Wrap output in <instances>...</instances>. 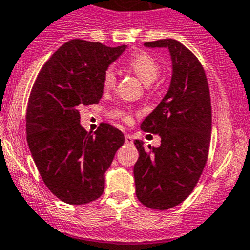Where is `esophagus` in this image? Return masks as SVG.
Returning a JSON list of instances; mask_svg holds the SVG:
<instances>
[{"label":"esophagus","mask_w":250,"mask_h":250,"mask_svg":"<svg viewBox=\"0 0 250 250\" xmlns=\"http://www.w3.org/2000/svg\"><path fill=\"white\" fill-rule=\"evenodd\" d=\"M125 144H133V137L130 136V134H125Z\"/></svg>","instance_id":"obj_1"}]
</instances>
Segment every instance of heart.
<instances>
[{
	"instance_id": "1",
	"label": "heart",
	"mask_w": 250,
	"mask_h": 250,
	"mask_svg": "<svg viewBox=\"0 0 250 250\" xmlns=\"http://www.w3.org/2000/svg\"><path fill=\"white\" fill-rule=\"evenodd\" d=\"M127 65L146 85H150L160 74V65L155 58L148 53H136L127 60ZM102 83L106 90H111L116 83V74L113 69H107L104 74Z\"/></svg>"
}]
</instances>
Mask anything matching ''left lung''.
<instances>
[{
    "instance_id": "left-lung-1",
    "label": "left lung",
    "mask_w": 250,
    "mask_h": 250,
    "mask_svg": "<svg viewBox=\"0 0 250 250\" xmlns=\"http://www.w3.org/2000/svg\"><path fill=\"white\" fill-rule=\"evenodd\" d=\"M144 46L167 49L171 58L169 90L141 125L144 132L159 134L160 146L134 142L139 151L133 169L137 197L162 211L181 204L204 171L211 142V99L204 67L180 42L160 39Z\"/></svg>"
}]
</instances>
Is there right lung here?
<instances>
[{
  "mask_svg": "<svg viewBox=\"0 0 250 250\" xmlns=\"http://www.w3.org/2000/svg\"><path fill=\"white\" fill-rule=\"evenodd\" d=\"M127 45L72 39L45 62L27 107V142L46 188L70 205L95 201L104 172L125 143L121 130L102 123L95 133L80 125L79 106L99 104L104 74Z\"/></svg>",
  "mask_w": 250,
  "mask_h": 250,
  "instance_id": "1",
  "label": "right lung"
}]
</instances>
